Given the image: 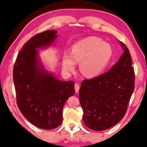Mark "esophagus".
<instances>
[{
  "instance_id": "1",
  "label": "esophagus",
  "mask_w": 147,
  "mask_h": 147,
  "mask_svg": "<svg viewBox=\"0 0 147 147\" xmlns=\"http://www.w3.org/2000/svg\"><path fill=\"white\" fill-rule=\"evenodd\" d=\"M74 87H75V91H76V93L79 92V90H80V85H79V84H76L75 86H74Z\"/></svg>"
}]
</instances>
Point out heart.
<instances>
[{"label": "heart", "mask_w": 147, "mask_h": 147, "mask_svg": "<svg viewBox=\"0 0 147 147\" xmlns=\"http://www.w3.org/2000/svg\"><path fill=\"white\" fill-rule=\"evenodd\" d=\"M113 56V49L109 43L95 37L85 38L74 44L71 55L64 54L63 67L66 71L75 69L80 63V71L84 76L94 78L99 76L107 67Z\"/></svg>", "instance_id": "heart-1"}]
</instances>
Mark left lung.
I'll return each instance as SVG.
<instances>
[{"instance_id":"1","label":"left lung","mask_w":147,"mask_h":147,"mask_svg":"<svg viewBox=\"0 0 147 147\" xmlns=\"http://www.w3.org/2000/svg\"><path fill=\"white\" fill-rule=\"evenodd\" d=\"M124 53L110 71L84 80L80 88V102L86 126L101 131L112 127L125 115L134 89V67L128 47L120 41Z\"/></svg>"}]
</instances>
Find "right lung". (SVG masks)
Wrapping results in <instances>:
<instances>
[{
  "label": "right lung",
  "instance_id": "obj_1",
  "mask_svg": "<svg viewBox=\"0 0 147 147\" xmlns=\"http://www.w3.org/2000/svg\"><path fill=\"white\" fill-rule=\"evenodd\" d=\"M57 33L46 31L30 39L18 53L13 67L18 108L30 122L45 130L61 124L64 104L75 94L73 81H60L38 63L37 49L51 45Z\"/></svg>",
  "mask_w": 147,
  "mask_h": 147
}]
</instances>
